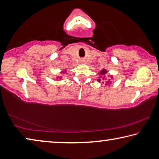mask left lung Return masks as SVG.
I'll return each mask as SVG.
<instances>
[{
	"label": "left lung",
	"instance_id": "obj_1",
	"mask_svg": "<svg viewBox=\"0 0 159 159\" xmlns=\"http://www.w3.org/2000/svg\"><path fill=\"white\" fill-rule=\"evenodd\" d=\"M107 73V71L106 69H102V70H101L100 71V72H99V76H100V79H98V81L99 82L100 81V80H104V79H105V76H104V75H105ZM104 83V82H102ZM111 81H110V80H108V81H107V83H105V85H109V84H111Z\"/></svg>",
	"mask_w": 159,
	"mask_h": 159
}]
</instances>
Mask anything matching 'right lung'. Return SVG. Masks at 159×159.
<instances>
[{"label": "right lung", "mask_w": 159, "mask_h": 159, "mask_svg": "<svg viewBox=\"0 0 159 159\" xmlns=\"http://www.w3.org/2000/svg\"><path fill=\"white\" fill-rule=\"evenodd\" d=\"M65 71H66V70H64V71H61V73H62V74H64V72H65ZM59 78H61H61H62V77H59Z\"/></svg>", "instance_id": "right-lung-1"}]
</instances>
